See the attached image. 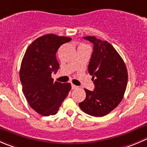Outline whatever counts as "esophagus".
<instances>
[{
	"mask_svg": "<svg viewBox=\"0 0 147 147\" xmlns=\"http://www.w3.org/2000/svg\"><path fill=\"white\" fill-rule=\"evenodd\" d=\"M78 86H76V85H73V84H72V89L75 90V89H78Z\"/></svg>",
	"mask_w": 147,
	"mask_h": 147,
	"instance_id": "obj_1",
	"label": "esophagus"
}]
</instances>
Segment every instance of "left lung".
<instances>
[{"label": "left lung", "mask_w": 147, "mask_h": 147, "mask_svg": "<svg viewBox=\"0 0 147 147\" xmlns=\"http://www.w3.org/2000/svg\"><path fill=\"white\" fill-rule=\"evenodd\" d=\"M93 44L88 72L95 85L93 91L85 89L86 98L79 106L87 114L102 117L118 106L123 98L128 72L123 59L109 42L84 36Z\"/></svg>", "instance_id": "obj_1"}]
</instances>
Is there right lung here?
Here are the masks:
<instances>
[{"label": "right lung", "mask_w": 147, "mask_h": 147, "mask_svg": "<svg viewBox=\"0 0 147 147\" xmlns=\"http://www.w3.org/2000/svg\"><path fill=\"white\" fill-rule=\"evenodd\" d=\"M71 38L46 34L34 40L26 51L19 72L22 91L31 108L44 116L55 115L71 90L69 82L54 81L59 65L56 53Z\"/></svg>", "instance_id": "1"}]
</instances>
